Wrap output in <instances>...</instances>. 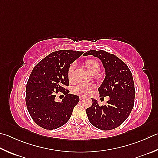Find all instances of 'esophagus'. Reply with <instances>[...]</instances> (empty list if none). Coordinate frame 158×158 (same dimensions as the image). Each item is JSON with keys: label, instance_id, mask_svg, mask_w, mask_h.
I'll return each mask as SVG.
<instances>
[{"label": "esophagus", "instance_id": "esophagus-1", "mask_svg": "<svg viewBox=\"0 0 158 158\" xmlns=\"http://www.w3.org/2000/svg\"><path fill=\"white\" fill-rule=\"evenodd\" d=\"M84 99H85L84 97H82V96H80V97H79V99H80V100H84Z\"/></svg>", "mask_w": 158, "mask_h": 158}]
</instances>
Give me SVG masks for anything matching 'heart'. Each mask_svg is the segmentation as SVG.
Listing matches in <instances>:
<instances>
[{"instance_id":"heart-1","label":"heart","mask_w":158,"mask_h":158,"mask_svg":"<svg viewBox=\"0 0 158 158\" xmlns=\"http://www.w3.org/2000/svg\"><path fill=\"white\" fill-rule=\"evenodd\" d=\"M85 65H86L88 70L90 73H93V72L97 70H100V66L98 63L95 61H93V60L87 61L85 63ZM76 66V63H73L68 68V76L69 77V79H72L73 77L74 72L75 70ZM94 87H95V85L93 83H79L73 88V92L75 94H79V95H87Z\"/></svg>"}]
</instances>
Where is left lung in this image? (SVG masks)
I'll use <instances>...</instances> for the list:
<instances>
[{
    "label": "left lung",
    "mask_w": 158,
    "mask_h": 158,
    "mask_svg": "<svg viewBox=\"0 0 158 158\" xmlns=\"http://www.w3.org/2000/svg\"><path fill=\"white\" fill-rule=\"evenodd\" d=\"M93 55L101 60L105 78L99 87L100 97H109L107 105L99 106L92 99L93 105L86 109L89 122L96 128L112 130L121 125L133 108L135 91L133 75L127 65L118 57L104 50H90L84 56Z\"/></svg>",
    "instance_id": "obj_1"
}]
</instances>
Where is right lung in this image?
Listing matches in <instances>:
<instances>
[{
	"instance_id": "1",
	"label": "right lung",
	"mask_w": 158,
	"mask_h": 158,
	"mask_svg": "<svg viewBox=\"0 0 158 158\" xmlns=\"http://www.w3.org/2000/svg\"><path fill=\"white\" fill-rule=\"evenodd\" d=\"M83 53L67 50L53 52L33 68L27 84L25 102L30 116L39 127L53 130L70 119L79 97L65 90L69 85L68 71ZM58 91L65 94L60 102L54 100Z\"/></svg>"
}]
</instances>
